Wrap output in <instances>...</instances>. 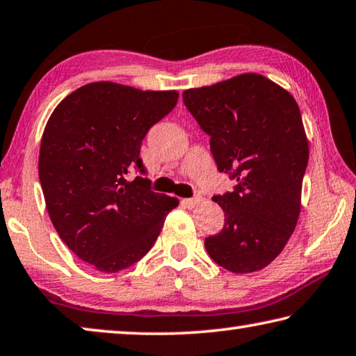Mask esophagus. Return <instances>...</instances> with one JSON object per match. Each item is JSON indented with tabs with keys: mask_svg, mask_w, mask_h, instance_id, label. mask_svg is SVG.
<instances>
[{
	"mask_svg": "<svg viewBox=\"0 0 356 356\" xmlns=\"http://www.w3.org/2000/svg\"><path fill=\"white\" fill-rule=\"evenodd\" d=\"M202 202V197L201 196H195V197H186V200H182V204L185 207L188 209H195L197 204Z\"/></svg>",
	"mask_w": 356,
	"mask_h": 356,
	"instance_id": "34e87169",
	"label": "esophagus"
}]
</instances>
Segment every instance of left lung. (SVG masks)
Here are the masks:
<instances>
[{
    "instance_id": "1",
    "label": "left lung",
    "mask_w": 356,
    "mask_h": 356,
    "mask_svg": "<svg viewBox=\"0 0 356 356\" xmlns=\"http://www.w3.org/2000/svg\"><path fill=\"white\" fill-rule=\"evenodd\" d=\"M184 104L210 136L220 172L237 179L213 196L225 226L204 240L209 256L232 273H252L278 257L297 226L309 147L297 102L280 84L242 74L186 89Z\"/></svg>"
}]
</instances>
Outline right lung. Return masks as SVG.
Returning <instances> with one entry per match:
<instances>
[{
  "label": "right lung",
  "instance_id": "right-lung-1",
  "mask_svg": "<svg viewBox=\"0 0 356 356\" xmlns=\"http://www.w3.org/2000/svg\"><path fill=\"white\" fill-rule=\"evenodd\" d=\"M177 91H141L111 81L69 94L45 125L39 179L50 220L70 251L104 273L130 267L152 248L177 197L150 190L140 156Z\"/></svg>",
  "mask_w": 356,
  "mask_h": 356
}]
</instances>
